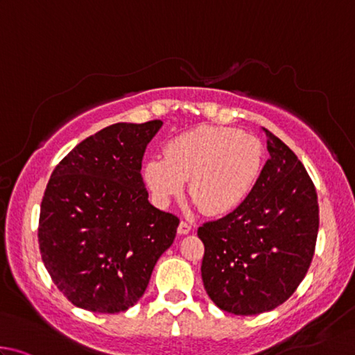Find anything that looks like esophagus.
<instances>
[{
    "label": "esophagus",
    "mask_w": 355,
    "mask_h": 355,
    "mask_svg": "<svg viewBox=\"0 0 355 355\" xmlns=\"http://www.w3.org/2000/svg\"><path fill=\"white\" fill-rule=\"evenodd\" d=\"M191 231V225L187 221H181V225L178 227V234L179 235H187Z\"/></svg>",
    "instance_id": "esophagus-1"
}]
</instances>
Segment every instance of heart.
<instances>
[{
    "instance_id": "heart-1",
    "label": "heart",
    "mask_w": 355,
    "mask_h": 355,
    "mask_svg": "<svg viewBox=\"0 0 355 355\" xmlns=\"http://www.w3.org/2000/svg\"><path fill=\"white\" fill-rule=\"evenodd\" d=\"M263 146L259 139L234 128L201 126L166 143L165 157L149 159L143 179L159 206L184 191L204 214L220 216L243 204L262 173Z\"/></svg>"
}]
</instances>
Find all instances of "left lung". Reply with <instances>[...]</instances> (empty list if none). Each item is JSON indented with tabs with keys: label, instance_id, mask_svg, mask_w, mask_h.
<instances>
[{
	"label": "left lung",
	"instance_id": "left-lung-1",
	"mask_svg": "<svg viewBox=\"0 0 355 355\" xmlns=\"http://www.w3.org/2000/svg\"><path fill=\"white\" fill-rule=\"evenodd\" d=\"M270 159L248 200L198 229L201 276L216 306L234 315L270 312L295 293L312 263L318 198L296 154L263 128Z\"/></svg>",
	"mask_w": 355,
	"mask_h": 355
}]
</instances>
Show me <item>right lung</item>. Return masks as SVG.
<instances>
[{
	"label": "right lung",
	"instance_id": "right-lung-1",
	"mask_svg": "<svg viewBox=\"0 0 355 355\" xmlns=\"http://www.w3.org/2000/svg\"><path fill=\"white\" fill-rule=\"evenodd\" d=\"M160 120L115 123L73 148L54 168L40 206L46 270L76 307L124 312L140 300L179 218L148 201L140 174Z\"/></svg>",
	"mask_w": 355,
	"mask_h": 355
}]
</instances>
